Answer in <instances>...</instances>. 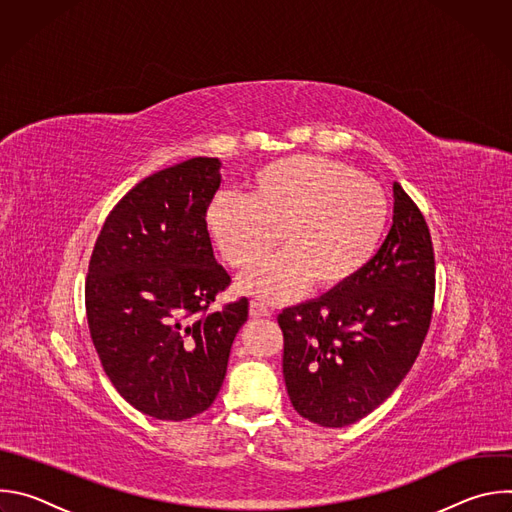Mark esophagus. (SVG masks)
<instances>
[{
	"label": "esophagus",
	"instance_id": "obj_1",
	"mask_svg": "<svg viewBox=\"0 0 512 512\" xmlns=\"http://www.w3.org/2000/svg\"><path fill=\"white\" fill-rule=\"evenodd\" d=\"M249 316L251 318H269L271 312L265 306H261L259 302H251L249 304Z\"/></svg>",
	"mask_w": 512,
	"mask_h": 512
}]
</instances>
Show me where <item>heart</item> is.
I'll list each match as a JSON object with an SVG mask.
<instances>
[{
  "label": "heart",
  "instance_id": "1",
  "mask_svg": "<svg viewBox=\"0 0 512 512\" xmlns=\"http://www.w3.org/2000/svg\"><path fill=\"white\" fill-rule=\"evenodd\" d=\"M389 223L385 192L346 164L291 156L261 166L251 194L218 192L206 206V233L231 267L243 269L241 294L287 304L310 285L330 294L352 283L377 255Z\"/></svg>",
  "mask_w": 512,
  "mask_h": 512
}]
</instances>
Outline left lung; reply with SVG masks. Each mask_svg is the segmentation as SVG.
I'll use <instances>...</instances> for the list:
<instances>
[{
  "instance_id": "8db88e82",
  "label": "left lung",
  "mask_w": 512,
  "mask_h": 512,
  "mask_svg": "<svg viewBox=\"0 0 512 512\" xmlns=\"http://www.w3.org/2000/svg\"><path fill=\"white\" fill-rule=\"evenodd\" d=\"M433 291L425 218L393 182V225L367 269L346 287L277 316L294 409L322 427H344L387 401L421 350Z\"/></svg>"
}]
</instances>
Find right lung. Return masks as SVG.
Masks as SVG:
<instances>
[{
    "instance_id": "obj_1",
    "label": "right lung",
    "mask_w": 512,
    "mask_h": 512,
    "mask_svg": "<svg viewBox=\"0 0 512 512\" xmlns=\"http://www.w3.org/2000/svg\"><path fill=\"white\" fill-rule=\"evenodd\" d=\"M221 166L192 158L143 178L107 216L89 263L85 304L103 369L129 405L164 421L212 405L249 316L247 298L206 312L231 283L204 225Z\"/></svg>"
}]
</instances>
